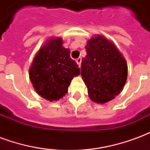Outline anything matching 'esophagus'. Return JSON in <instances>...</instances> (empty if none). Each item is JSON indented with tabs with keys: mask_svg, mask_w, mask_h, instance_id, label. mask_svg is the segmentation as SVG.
Masks as SVG:
<instances>
[{
	"mask_svg": "<svg viewBox=\"0 0 150 150\" xmlns=\"http://www.w3.org/2000/svg\"><path fill=\"white\" fill-rule=\"evenodd\" d=\"M81 62H82V59L80 58V57L76 59V62L78 63V65H79V67H80V66H81Z\"/></svg>",
	"mask_w": 150,
	"mask_h": 150,
	"instance_id": "1",
	"label": "esophagus"
}]
</instances>
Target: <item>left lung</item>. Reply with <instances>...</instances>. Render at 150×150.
Returning a JSON list of instances; mask_svg holds the SVG:
<instances>
[{
  "label": "left lung",
  "mask_w": 150,
  "mask_h": 150,
  "mask_svg": "<svg viewBox=\"0 0 150 150\" xmlns=\"http://www.w3.org/2000/svg\"><path fill=\"white\" fill-rule=\"evenodd\" d=\"M81 75L91 100L104 104L115 98L125 84L128 67L112 43L98 35L88 40Z\"/></svg>",
  "instance_id": "1"
}]
</instances>
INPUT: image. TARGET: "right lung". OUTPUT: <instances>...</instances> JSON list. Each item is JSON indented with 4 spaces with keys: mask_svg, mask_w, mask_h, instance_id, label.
<instances>
[{
    "mask_svg": "<svg viewBox=\"0 0 150 150\" xmlns=\"http://www.w3.org/2000/svg\"><path fill=\"white\" fill-rule=\"evenodd\" d=\"M79 74L80 69L60 38H51L38 50L29 73L38 94L50 101L63 97L72 79Z\"/></svg>",
    "mask_w": 150,
    "mask_h": 150,
    "instance_id": "1",
    "label": "right lung"
}]
</instances>
